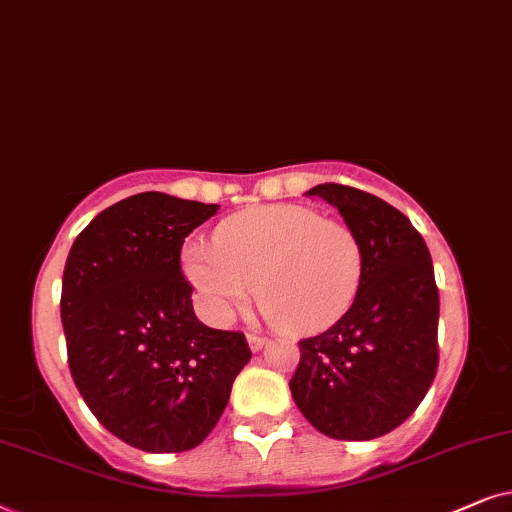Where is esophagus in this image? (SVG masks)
I'll list each match as a JSON object with an SVG mask.
<instances>
[{
  "instance_id": "esophagus-1",
  "label": "esophagus",
  "mask_w": 512,
  "mask_h": 512,
  "mask_svg": "<svg viewBox=\"0 0 512 512\" xmlns=\"http://www.w3.org/2000/svg\"><path fill=\"white\" fill-rule=\"evenodd\" d=\"M264 344H267V337H262V335H248V346H250L252 353L260 351Z\"/></svg>"
}]
</instances>
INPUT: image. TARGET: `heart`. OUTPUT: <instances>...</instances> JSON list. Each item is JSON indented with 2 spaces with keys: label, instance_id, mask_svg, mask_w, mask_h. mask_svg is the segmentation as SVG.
<instances>
[{
  "label": "heart",
  "instance_id": "heart-1",
  "mask_svg": "<svg viewBox=\"0 0 512 512\" xmlns=\"http://www.w3.org/2000/svg\"><path fill=\"white\" fill-rule=\"evenodd\" d=\"M356 231L318 210L276 203L245 210L215 231V248L189 243L182 269L217 318L250 299L278 330L311 335L335 325L363 283Z\"/></svg>",
  "mask_w": 512,
  "mask_h": 512
}]
</instances>
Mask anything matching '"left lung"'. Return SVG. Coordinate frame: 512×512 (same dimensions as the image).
Segmentation results:
<instances>
[{"instance_id":"1","label":"left lung","mask_w":512,"mask_h":512,"mask_svg":"<svg viewBox=\"0 0 512 512\" xmlns=\"http://www.w3.org/2000/svg\"><path fill=\"white\" fill-rule=\"evenodd\" d=\"M339 210L363 245L356 302L330 330L299 342L292 398L327 438L372 440L417 410L438 370L440 297L431 252L412 222L356 187L306 192Z\"/></svg>"}]
</instances>
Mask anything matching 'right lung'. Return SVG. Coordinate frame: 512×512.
<instances>
[{
    "instance_id": "right-lung-1",
    "label": "right lung",
    "mask_w": 512,
    "mask_h": 512,
    "mask_svg": "<svg viewBox=\"0 0 512 512\" xmlns=\"http://www.w3.org/2000/svg\"><path fill=\"white\" fill-rule=\"evenodd\" d=\"M215 203L142 192L102 210L65 262L60 318L74 384L95 419L142 452L201 445L250 360L243 332L196 318L185 238Z\"/></svg>"
}]
</instances>
